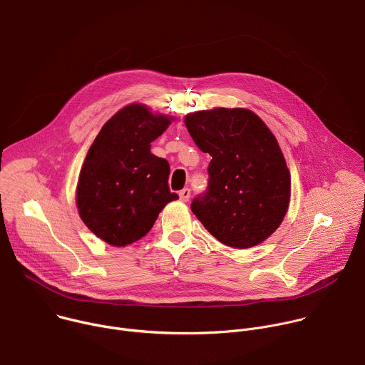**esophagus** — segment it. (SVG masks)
I'll return each instance as SVG.
<instances>
[{
    "mask_svg": "<svg viewBox=\"0 0 365 365\" xmlns=\"http://www.w3.org/2000/svg\"><path fill=\"white\" fill-rule=\"evenodd\" d=\"M179 196H180V200L182 202H187L189 197H190V189L189 187H185L179 192Z\"/></svg>",
    "mask_w": 365,
    "mask_h": 365,
    "instance_id": "obj_1",
    "label": "esophagus"
}]
</instances>
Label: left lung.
Here are the masks:
<instances>
[{
	"label": "left lung",
	"instance_id": "8db88e82",
	"mask_svg": "<svg viewBox=\"0 0 365 365\" xmlns=\"http://www.w3.org/2000/svg\"><path fill=\"white\" fill-rule=\"evenodd\" d=\"M185 123L196 146L212 156L207 187L192 200V212L227 247L261 244L289 203V170L275 136L247 108L196 111Z\"/></svg>",
	"mask_w": 365,
	"mask_h": 365
}]
</instances>
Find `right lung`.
<instances>
[{"label": "right lung", "instance_id": "obj_1", "mask_svg": "<svg viewBox=\"0 0 365 365\" xmlns=\"http://www.w3.org/2000/svg\"><path fill=\"white\" fill-rule=\"evenodd\" d=\"M170 120L142 104L126 106L101 128L86 156L77 185L78 213L108 245L139 240L162 209L179 199L169 189V162L150 152Z\"/></svg>", "mask_w": 365, "mask_h": 365}]
</instances>
